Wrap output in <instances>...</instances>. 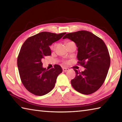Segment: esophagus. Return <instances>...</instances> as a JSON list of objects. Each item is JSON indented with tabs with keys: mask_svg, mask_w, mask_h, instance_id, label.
<instances>
[{
	"mask_svg": "<svg viewBox=\"0 0 122 122\" xmlns=\"http://www.w3.org/2000/svg\"><path fill=\"white\" fill-rule=\"evenodd\" d=\"M62 70H63V71L66 72V71H69V68H63Z\"/></svg>",
	"mask_w": 122,
	"mask_h": 122,
	"instance_id": "34e87169",
	"label": "esophagus"
}]
</instances>
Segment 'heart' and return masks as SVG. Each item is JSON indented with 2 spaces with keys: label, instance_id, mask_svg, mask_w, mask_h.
I'll return each mask as SVG.
<instances>
[{
  "label": "heart",
  "instance_id": "b5f03b06",
  "mask_svg": "<svg viewBox=\"0 0 122 122\" xmlns=\"http://www.w3.org/2000/svg\"><path fill=\"white\" fill-rule=\"evenodd\" d=\"M55 45H52L51 46V50H53L55 48Z\"/></svg>",
  "mask_w": 122,
  "mask_h": 122
}]
</instances>
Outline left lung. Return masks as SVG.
Wrapping results in <instances>:
<instances>
[{
	"mask_svg": "<svg viewBox=\"0 0 122 122\" xmlns=\"http://www.w3.org/2000/svg\"><path fill=\"white\" fill-rule=\"evenodd\" d=\"M74 41L77 47L78 63L85 68L83 71L74 69L76 76L71 80L73 87L80 93L92 94L106 80L110 65L108 49L102 39L90 32L70 33L63 39Z\"/></svg>",
	"mask_w": 122,
	"mask_h": 122,
	"instance_id": "1",
	"label": "left lung"
}]
</instances>
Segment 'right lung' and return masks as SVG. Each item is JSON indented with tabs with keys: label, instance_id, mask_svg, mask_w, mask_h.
Wrapping results in <instances>:
<instances>
[{
	"label": "right lung",
	"instance_id": "add662e5",
	"mask_svg": "<svg viewBox=\"0 0 122 122\" xmlns=\"http://www.w3.org/2000/svg\"><path fill=\"white\" fill-rule=\"evenodd\" d=\"M66 33H39L27 39L20 49L17 60L20 77L26 89L35 95L42 96L50 92L57 76L62 72L61 66L57 65L46 69L42 67L41 61L51 55L49 46Z\"/></svg>",
	"mask_w": 122,
	"mask_h": 122
}]
</instances>
